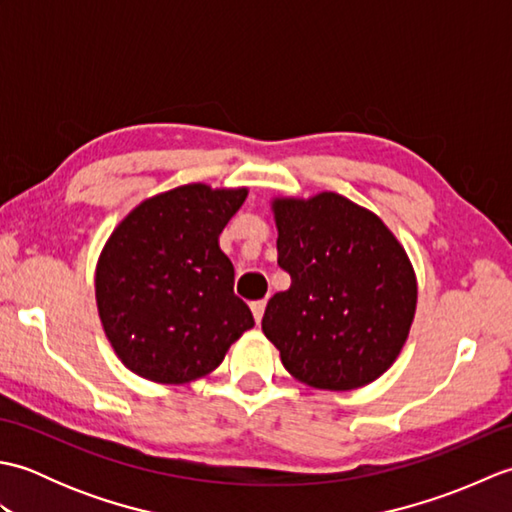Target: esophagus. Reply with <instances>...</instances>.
<instances>
[{
	"label": "esophagus",
	"mask_w": 512,
	"mask_h": 512,
	"mask_svg": "<svg viewBox=\"0 0 512 512\" xmlns=\"http://www.w3.org/2000/svg\"><path fill=\"white\" fill-rule=\"evenodd\" d=\"M250 310H253V317H255V321L259 323V321H262V317H264L266 301H253V303H250Z\"/></svg>",
	"instance_id": "obj_1"
}]
</instances>
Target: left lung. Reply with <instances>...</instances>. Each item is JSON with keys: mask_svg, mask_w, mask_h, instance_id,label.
<instances>
[{"mask_svg": "<svg viewBox=\"0 0 512 512\" xmlns=\"http://www.w3.org/2000/svg\"><path fill=\"white\" fill-rule=\"evenodd\" d=\"M277 264L290 288L262 330L299 383L350 391L394 365L418 303L405 248L383 220L339 193L275 198Z\"/></svg>", "mask_w": 512, "mask_h": 512, "instance_id": "8db88e82", "label": "left lung"}]
</instances>
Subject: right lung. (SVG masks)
<instances>
[{
  "label": "right lung",
  "instance_id": "1",
  "mask_svg": "<svg viewBox=\"0 0 512 512\" xmlns=\"http://www.w3.org/2000/svg\"><path fill=\"white\" fill-rule=\"evenodd\" d=\"M248 189L182 184L140 202L103 246L96 308L107 341L134 374L182 385L211 374L255 325L235 297L220 233Z\"/></svg>",
  "mask_w": 512,
  "mask_h": 512
}]
</instances>
